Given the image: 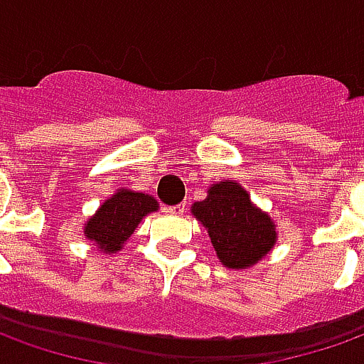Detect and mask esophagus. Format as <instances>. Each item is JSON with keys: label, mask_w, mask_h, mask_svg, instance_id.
Masks as SVG:
<instances>
[{"label": "esophagus", "mask_w": 364, "mask_h": 364, "mask_svg": "<svg viewBox=\"0 0 364 364\" xmlns=\"http://www.w3.org/2000/svg\"><path fill=\"white\" fill-rule=\"evenodd\" d=\"M169 214H175V216H181L185 210H187V203H179V205H173V206H167L166 208Z\"/></svg>", "instance_id": "34e87169"}]
</instances>
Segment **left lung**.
<instances>
[{
    "mask_svg": "<svg viewBox=\"0 0 364 364\" xmlns=\"http://www.w3.org/2000/svg\"><path fill=\"white\" fill-rule=\"evenodd\" d=\"M193 214L208 230L218 259L232 269L255 265L274 244V224L255 208L242 185L222 181L193 205Z\"/></svg>",
    "mask_w": 364,
    "mask_h": 364,
    "instance_id": "obj_1",
    "label": "left lung"
}]
</instances>
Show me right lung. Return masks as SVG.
<instances>
[{"label":"right lung","instance_id":"1","mask_svg":"<svg viewBox=\"0 0 364 364\" xmlns=\"http://www.w3.org/2000/svg\"><path fill=\"white\" fill-rule=\"evenodd\" d=\"M154 210H158V200L154 197L120 189L117 195L105 200L95 216L87 220V240L95 242L101 252H119L138 222Z\"/></svg>","mask_w":364,"mask_h":364}]
</instances>
